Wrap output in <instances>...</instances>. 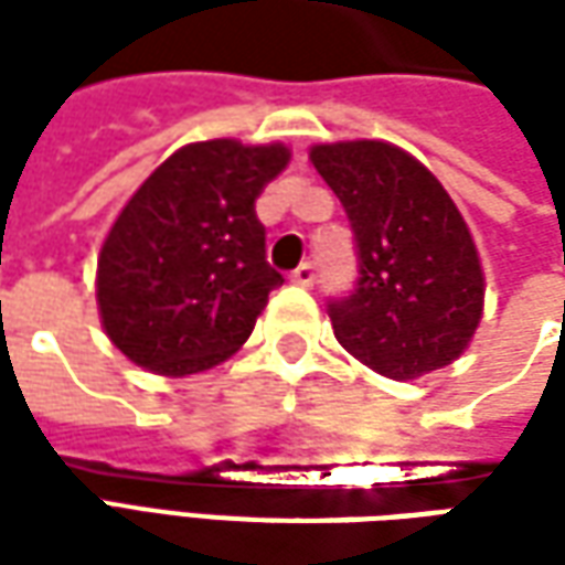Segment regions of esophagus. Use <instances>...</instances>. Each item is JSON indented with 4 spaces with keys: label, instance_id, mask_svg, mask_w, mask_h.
Segmentation results:
<instances>
[{
    "label": "esophagus",
    "instance_id": "obj_1",
    "mask_svg": "<svg viewBox=\"0 0 565 565\" xmlns=\"http://www.w3.org/2000/svg\"><path fill=\"white\" fill-rule=\"evenodd\" d=\"M292 282L295 286H305V289L315 286V267H311V264H301V267L292 273Z\"/></svg>",
    "mask_w": 565,
    "mask_h": 565
}]
</instances>
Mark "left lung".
I'll use <instances>...</instances> for the list:
<instances>
[{"instance_id": "left-lung-1", "label": "left lung", "mask_w": 565, "mask_h": 565, "mask_svg": "<svg viewBox=\"0 0 565 565\" xmlns=\"http://www.w3.org/2000/svg\"><path fill=\"white\" fill-rule=\"evenodd\" d=\"M308 157L359 248V289L327 308L339 345L390 380L452 364L484 315V270L459 206L390 141L315 143Z\"/></svg>"}]
</instances>
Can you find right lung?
<instances>
[{
	"label": "right lung",
	"mask_w": 565,
	"mask_h": 565,
	"mask_svg": "<svg viewBox=\"0 0 565 565\" xmlns=\"http://www.w3.org/2000/svg\"><path fill=\"white\" fill-rule=\"evenodd\" d=\"M286 143L179 147L121 206L97 257L99 323L128 361L188 377L235 355L282 276L254 201L289 166Z\"/></svg>",
	"instance_id": "obj_1"
}]
</instances>
